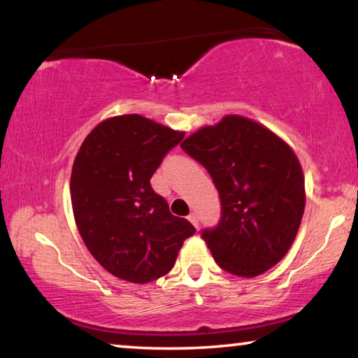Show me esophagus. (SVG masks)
<instances>
[{
	"instance_id": "esophagus-1",
	"label": "esophagus",
	"mask_w": 358,
	"mask_h": 358,
	"mask_svg": "<svg viewBox=\"0 0 358 358\" xmlns=\"http://www.w3.org/2000/svg\"><path fill=\"white\" fill-rule=\"evenodd\" d=\"M187 218H189V222H190V223H192L195 228H197V227H199V218H197V215H195V213H190Z\"/></svg>"
}]
</instances>
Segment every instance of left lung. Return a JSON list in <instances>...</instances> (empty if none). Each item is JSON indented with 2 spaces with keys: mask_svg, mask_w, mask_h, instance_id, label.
<instances>
[{
  "mask_svg": "<svg viewBox=\"0 0 358 358\" xmlns=\"http://www.w3.org/2000/svg\"><path fill=\"white\" fill-rule=\"evenodd\" d=\"M180 148L208 171L220 194V222L202 229L215 262L249 278L280 262L305 212V178L290 146L257 122L227 115Z\"/></svg>",
  "mask_w": 358,
  "mask_h": 358,
  "instance_id": "1",
  "label": "left lung"
}]
</instances>
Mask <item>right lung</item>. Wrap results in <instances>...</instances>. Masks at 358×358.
Wrapping results in <instances>:
<instances>
[{
    "mask_svg": "<svg viewBox=\"0 0 358 358\" xmlns=\"http://www.w3.org/2000/svg\"><path fill=\"white\" fill-rule=\"evenodd\" d=\"M182 138L184 131L130 114L101 122L78 151L70 184L78 231L92 257L122 280L166 275L195 233L150 184Z\"/></svg>",
    "mask_w": 358,
    "mask_h": 358,
    "instance_id": "right-lung-1",
    "label": "right lung"
}]
</instances>
